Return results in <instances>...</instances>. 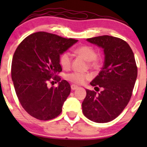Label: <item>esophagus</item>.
<instances>
[{
    "instance_id": "obj_1",
    "label": "esophagus",
    "mask_w": 147,
    "mask_h": 147,
    "mask_svg": "<svg viewBox=\"0 0 147 147\" xmlns=\"http://www.w3.org/2000/svg\"><path fill=\"white\" fill-rule=\"evenodd\" d=\"M78 88V87L77 85H75V84H72V85H71V90H75Z\"/></svg>"
}]
</instances>
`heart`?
I'll return each instance as SVG.
<instances>
[{
	"instance_id": "1",
	"label": "heart",
	"mask_w": 147,
	"mask_h": 147,
	"mask_svg": "<svg viewBox=\"0 0 147 147\" xmlns=\"http://www.w3.org/2000/svg\"><path fill=\"white\" fill-rule=\"evenodd\" d=\"M75 53L80 56L84 58V60L89 62V66L91 67H97L100 63V59L97 56V53L95 50L91 46L82 45L78 47L75 50ZM59 62L63 68L65 69H68L70 68L72 65V55L68 52H65L62 53L59 58ZM91 78L88 74L80 73V72H74L67 74L65 75V79L69 82H71L76 84H82L86 81L89 80Z\"/></svg>"
}]
</instances>
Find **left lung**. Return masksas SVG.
<instances>
[{"instance_id": "1", "label": "left lung", "mask_w": 147, "mask_h": 147, "mask_svg": "<svg viewBox=\"0 0 147 147\" xmlns=\"http://www.w3.org/2000/svg\"><path fill=\"white\" fill-rule=\"evenodd\" d=\"M104 49L105 60L99 75L90 82L100 93L86 90L82 112L91 121L106 123L122 112L132 95L137 67L130 46L121 38L102 35L87 39Z\"/></svg>"}]
</instances>
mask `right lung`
<instances>
[{
    "mask_svg": "<svg viewBox=\"0 0 147 147\" xmlns=\"http://www.w3.org/2000/svg\"><path fill=\"white\" fill-rule=\"evenodd\" d=\"M78 40L55 34L38 32L26 37L16 48L11 65V77L20 105L30 116L53 119L62 112L70 93L66 80L57 75L62 71L60 55ZM59 82L47 87L48 82Z\"/></svg>",
    "mask_w": 147,
    "mask_h": 147,
    "instance_id": "obj_1",
    "label": "right lung"
}]
</instances>
